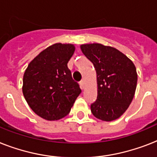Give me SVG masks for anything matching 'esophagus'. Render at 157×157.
I'll use <instances>...</instances> for the list:
<instances>
[{"label": "esophagus", "instance_id": "esophagus-1", "mask_svg": "<svg viewBox=\"0 0 157 157\" xmlns=\"http://www.w3.org/2000/svg\"><path fill=\"white\" fill-rule=\"evenodd\" d=\"M80 85H81V89H84V88H85V81H84L83 80H82V81H80Z\"/></svg>", "mask_w": 157, "mask_h": 157}]
</instances>
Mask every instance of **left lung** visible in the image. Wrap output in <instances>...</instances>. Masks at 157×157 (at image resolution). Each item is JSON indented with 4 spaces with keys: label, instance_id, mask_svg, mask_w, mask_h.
Here are the masks:
<instances>
[{
    "label": "left lung",
    "instance_id": "1",
    "mask_svg": "<svg viewBox=\"0 0 157 157\" xmlns=\"http://www.w3.org/2000/svg\"><path fill=\"white\" fill-rule=\"evenodd\" d=\"M85 56L94 64L97 73L98 95L90 105L96 118L112 121L129 107L137 86L136 67L119 50L101 44L81 46Z\"/></svg>",
    "mask_w": 157,
    "mask_h": 157
}]
</instances>
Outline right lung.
Instances as JSON below:
<instances>
[{
    "instance_id": "add662e5",
    "label": "right lung",
    "mask_w": 157,
    "mask_h": 157,
    "mask_svg": "<svg viewBox=\"0 0 157 157\" xmlns=\"http://www.w3.org/2000/svg\"><path fill=\"white\" fill-rule=\"evenodd\" d=\"M75 47L54 44L36 56L23 76V93L33 112L48 121L61 119L71 111L81 90L67 63Z\"/></svg>"
}]
</instances>
